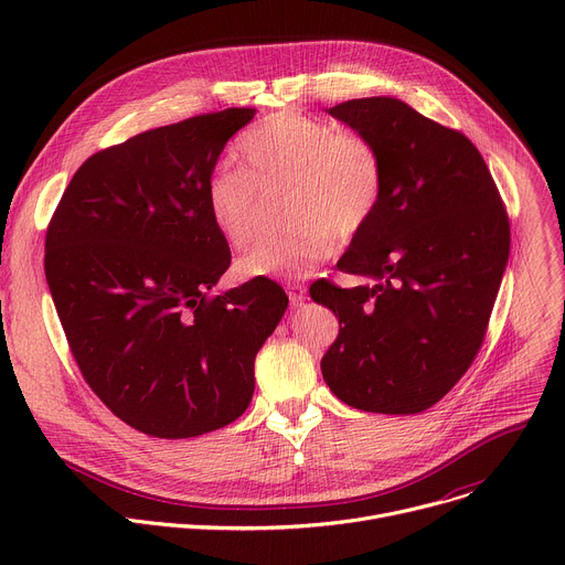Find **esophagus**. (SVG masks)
Wrapping results in <instances>:
<instances>
[{"label":"esophagus","mask_w":565,"mask_h":565,"mask_svg":"<svg viewBox=\"0 0 565 565\" xmlns=\"http://www.w3.org/2000/svg\"><path fill=\"white\" fill-rule=\"evenodd\" d=\"M288 297L292 306H301L306 301V286L303 284H290L288 286Z\"/></svg>","instance_id":"obj_1"}]
</instances>
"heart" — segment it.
Instances as JSON below:
<instances>
[{"instance_id": "obj_1", "label": "heart", "mask_w": 565, "mask_h": 565, "mask_svg": "<svg viewBox=\"0 0 565 565\" xmlns=\"http://www.w3.org/2000/svg\"><path fill=\"white\" fill-rule=\"evenodd\" d=\"M246 168H218L205 183L214 227L232 246L253 238L259 221L257 189L288 185L286 221L236 259L241 279H299L333 255L338 238L358 236L375 216L384 192V160L377 145L299 111H277L253 125L238 142Z\"/></svg>"}]
</instances>
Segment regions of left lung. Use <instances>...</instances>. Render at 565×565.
I'll return each instance as SVG.
<instances>
[{
    "label": "left lung",
    "mask_w": 565,
    "mask_h": 565,
    "mask_svg": "<svg viewBox=\"0 0 565 565\" xmlns=\"http://www.w3.org/2000/svg\"><path fill=\"white\" fill-rule=\"evenodd\" d=\"M329 114L377 145L384 192L338 262L373 284L310 286L340 319L321 375L353 409L420 414L465 375L488 333L510 257L508 212L460 131L386 96Z\"/></svg>",
    "instance_id": "obj_1"
}]
</instances>
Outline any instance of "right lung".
Here are the masks:
<instances>
[{
	"label": "right lung",
	"mask_w": 565,
	"mask_h": 565,
	"mask_svg": "<svg viewBox=\"0 0 565 565\" xmlns=\"http://www.w3.org/2000/svg\"><path fill=\"white\" fill-rule=\"evenodd\" d=\"M255 114H203L94 153L46 230V284L79 371L153 438H194L244 414L255 358L288 306L266 277L212 295L230 248L205 183Z\"/></svg>",
	"instance_id": "obj_1"
}]
</instances>
